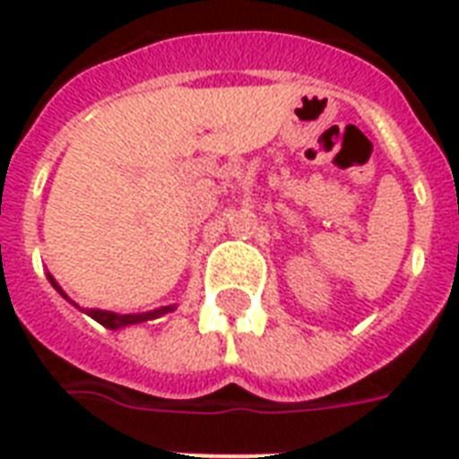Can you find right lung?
<instances>
[{
    "instance_id": "right-lung-1",
    "label": "right lung",
    "mask_w": 459,
    "mask_h": 459,
    "mask_svg": "<svg viewBox=\"0 0 459 459\" xmlns=\"http://www.w3.org/2000/svg\"><path fill=\"white\" fill-rule=\"evenodd\" d=\"M49 282H52V285L56 287V282L52 278H49ZM56 290H59V287H56ZM59 294H62V297H66V294H64L62 290H59ZM169 308H172V307H165V308H158V311H148V314H136V316H131V314L119 316V314H112V311H102V308H88L85 314L91 316V318H95V321L100 323V325H105V328L115 330V328H124V325H134V323L158 318V316L167 314Z\"/></svg>"
}]
</instances>
